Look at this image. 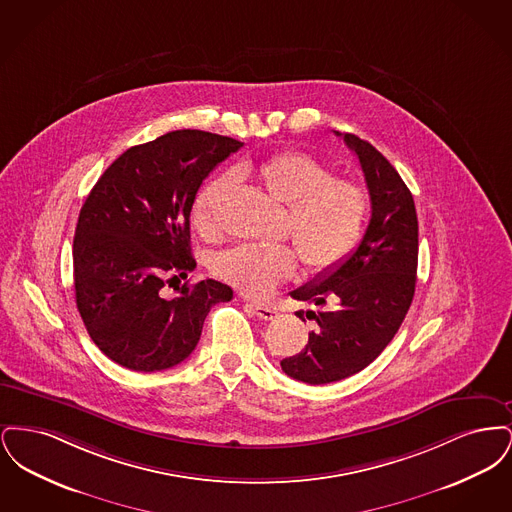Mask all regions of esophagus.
<instances>
[{"mask_svg":"<svg viewBox=\"0 0 512 512\" xmlns=\"http://www.w3.org/2000/svg\"><path fill=\"white\" fill-rule=\"evenodd\" d=\"M249 307L255 311V315L263 320H272L278 317V309L272 305H265V303H249Z\"/></svg>","mask_w":512,"mask_h":512,"instance_id":"obj_1","label":"esophagus"}]
</instances>
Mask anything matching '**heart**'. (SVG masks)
Listing matches in <instances>:
<instances>
[{
	"mask_svg": "<svg viewBox=\"0 0 512 512\" xmlns=\"http://www.w3.org/2000/svg\"><path fill=\"white\" fill-rule=\"evenodd\" d=\"M253 172L268 194L288 205L290 234L311 270L338 267L359 244L368 213L363 186L332 176L324 161L301 149L272 153ZM230 178L220 174L195 194L192 217L199 232L215 228V207ZM211 265L222 280L261 297L292 276L297 253L284 244H240L219 251Z\"/></svg>",
	"mask_w": 512,
	"mask_h": 512,
	"instance_id": "heart-1",
	"label": "heart"
}]
</instances>
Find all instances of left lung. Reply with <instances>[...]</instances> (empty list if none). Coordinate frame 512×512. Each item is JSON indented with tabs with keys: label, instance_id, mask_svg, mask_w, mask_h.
<instances>
[{
	"label": "left lung",
	"instance_id": "left-lung-1",
	"mask_svg": "<svg viewBox=\"0 0 512 512\" xmlns=\"http://www.w3.org/2000/svg\"><path fill=\"white\" fill-rule=\"evenodd\" d=\"M341 136L340 132H336ZM343 142L357 155L372 215L359 247L292 297L332 309L297 311L318 326L305 349L280 366L293 380L320 386L361 372L393 340L414 297L418 219L413 194L390 161L355 134Z\"/></svg>",
	"mask_w": 512,
	"mask_h": 512
}]
</instances>
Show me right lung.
<instances>
[{
  "instance_id": "right-lung-1",
  "label": "right lung",
  "mask_w": 512,
  "mask_h": 512,
  "mask_svg": "<svg viewBox=\"0 0 512 512\" xmlns=\"http://www.w3.org/2000/svg\"><path fill=\"white\" fill-rule=\"evenodd\" d=\"M242 142L174 130L130 147L101 174L74 232L76 307L90 338L115 363L155 372L194 351L211 307L232 288L201 280L174 288L195 268L190 213L203 180Z\"/></svg>"
}]
</instances>
